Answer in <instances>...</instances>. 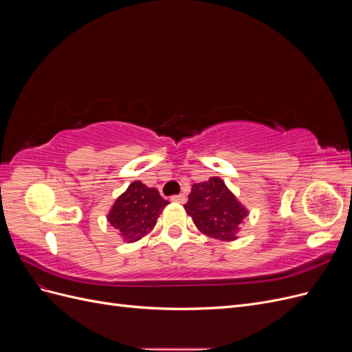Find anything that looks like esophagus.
I'll return each instance as SVG.
<instances>
[{
    "label": "esophagus",
    "instance_id": "1",
    "mask_svg": "<svg viewBox=\"0 0 352 352\" xmlns=\"http://www.w3.org/2000/svg\"><path fill=\"white\" fill-rule=\"evenodd\" d=\"M170 199H172L173 202H179V204H184V202H186V197L184 195V194H179V195H173L172 198H170Z\"/></svg>",
    "mask_w": 352,
    "mask_h": 352
}]
</instances>
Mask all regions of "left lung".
<instances>
[{
    "mask_svg": "<svg viewBox=\"0 0 352 352\" xmlns=\"http://www.w3.org/2000/svg\"><path fill=\"white\" fill-rule=\"evenodd\" d=\"M184 207L202 233L220 241L235 239L242 220L248 214L225 182L216 176L195 184Z\"/></svg>",
    "mask_w": 352,
    "mask_h": 352,
    "instance_id": "8db88e82",
    "label": "left lung"
}]
</instances>
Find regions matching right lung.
Wrapping results in <instances>:
<instances>
[{"label":"right lung","instance_id":"right-lung-1","mask_svg":"<svg viewBox=\"0 0 352 352\" xmlns=\"http://www.w3.org/2000/svg\"><path fill=\"white\" fill-rule=\"evenodd\" d=\"M167 204L168 201L163 199L157 189L146 188L138 180L116 199L107 219L124 241L135 242L155 226L158 216Z\"/></svg>","mask_w":352,"mask_h":352}]
</instances>
